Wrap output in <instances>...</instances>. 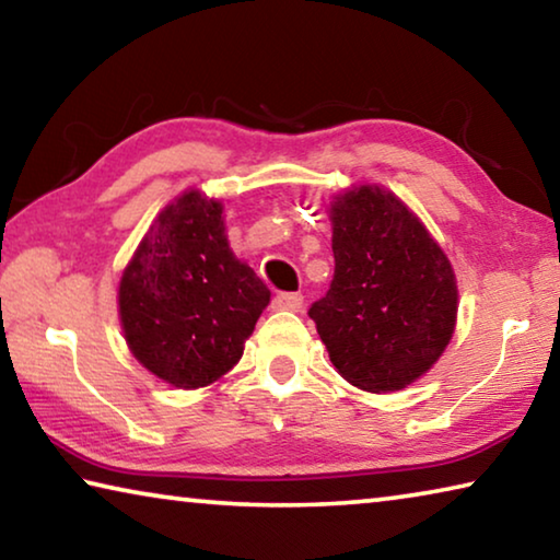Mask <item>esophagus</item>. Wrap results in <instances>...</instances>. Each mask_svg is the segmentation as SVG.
<instances>
[{
    "label": "esophagus",
    "instance_id": "obj_1",
    "mask_svg": "<svg viewBox=\"0 0 560 560\" xmlns=\"http://www.w3.org/2000/svg\"><path fill=\"white\" fill-rule=\"evenodd\" d=\"M303 306L301 293H277L273 296V308L279 311H299Z\"/></svg>",
    "mask_w": 560,
    "mask_h": 560
}]
</instances>
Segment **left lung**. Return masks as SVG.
I'll list each match as a JSON object with an SVG mask.
<instances>
[{"mask_svg": "<svg viewBox=\"0 0 560 560\" xmlns=\"http://www.w3.org/2000/svg\"><path fill=\"white\" fill-rule=\"evenodd\" d=\"M328 214L336 271L308 316L340 377L368 393L402 390L452 340V264L420 217L381 185L346 189Z\"/></svg>", "mask_w": 560, "mask_h": 560, "instance_id": "obj_1", "label": "left lung"}]
</instances>
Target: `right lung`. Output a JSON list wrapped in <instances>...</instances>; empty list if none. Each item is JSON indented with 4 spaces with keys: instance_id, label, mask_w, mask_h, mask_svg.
I'll return each mask as SVG.
<instances>
[{
    "instance_id": "1",
    "label": "right lung",
    "mask_w": 560,
    "mask_h": 560,
    "mask_svg": "<svg viewBox=\"0 0 560 560\" xmlns=\"http://www.w3.org/2000/svg\"><path fill=\"white\" fill-rule=\"evenodd\" d=\"M224 207L187 189L160 212L122 269L118 316L130 353L183 390L240 363L271 293L230 249Z\"/></svg>"
}]
</instances>
